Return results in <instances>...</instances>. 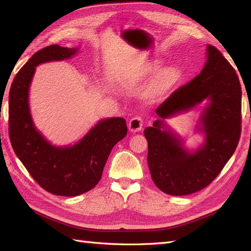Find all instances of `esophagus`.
Instances as JSON below:
<instances>
[{
    "mask_svg": "<svg viewBox=\"0 0 251 251\" xmlns=\"http://www.w3.org/2000/svg\"><path fill=\"white\" fill-rule=\"evenodd\" d=\"M143 126V119L140 116H136L133 117L130 123H128V128H130L131 132H139Z\"/></svg>",
    "mask_w": 251,
    "mask_h": 251,
    "instance_id": "obj_1",
    "label": "esophagus"
}]
</instances>
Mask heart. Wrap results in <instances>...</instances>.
<instances>
[{
    "instance_id": "heart-1",
    "label": "heart",
    "mask_w": 251,
    "mask_h": 251,
    "mask_svg": "<svg viewBox=\"0 0 251 251\" xmlns=\"http://www.w3.org/2000/svg\"><path fill=\"white\" fill-rule=\"evenodd\" d=\"M160 67L159 63L151 64L148 68L149 72H155ZM183 77V72H182L181 68L172 65L169 67H165L160 72L157 74V76L151 83L148 89V96L150 98H158L166 94L169 91L177 86Z\"/></svg>"
}]
</instances>
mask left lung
Returning <instances> with one entry per match:
<instances>
[{
    "mask_svg": "<svg viewBox=\"0 0 251 251\" xmlns=\"http://www.w3.org/2000/svg\"><path fill=\"white\" fill-rule=\"evenodd\" d=\"M204 99L203 146L194 153L164 128L163 119L188 110ZM241 83L233 67L216 47L207 46V60L199 75L181 86L159 105V117L144 130L148 164L156 186L168 195L185 196L208 186L234 153L241 136Z\"/></svg>",
    "mask_w": 251,
    "mask_h": 251,
    "instance_id": "obj_1",
    "label": "left lung"
}]
</instances>
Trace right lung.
<instances>
[{
	"label": "right lung",
	"instance_id": "add662e5",
	"mask_svg": "<svg viewBox=\"0 0 251 251\" xmlns=\"http://www.w3.org/2000/svg\"><path fill=\"white\" fill-rule=\"evenodd\" d=\"M77 50L51 45L35 52L18 72L9 92V138L14 153L36 183L56 196L75 197L92 189L113 147L127 132L124 118H107L76 144L62 148L52 146L35 128L28 103L35 67L69 58Z\"/></svg>",
	"mask_w": 251,
	"mask_h": 251
}]
</instances>
